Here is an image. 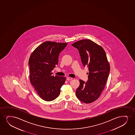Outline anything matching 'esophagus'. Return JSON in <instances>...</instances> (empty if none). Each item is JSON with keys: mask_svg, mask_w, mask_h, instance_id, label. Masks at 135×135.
Wrapping results in <instances>:
<instances>
[{"mask_svg": "<svg viewBox=\"0 0 135 135\" xmlns=\"http://www.w3.org/2000/svg\"><path fill=\"white\" fill-rule=\"evenodd\" d=\"M72 79H73V78H70V77H68V78H67V80L68 81L71 80Z\"/></svg>", "mask_w": 135, "mask_h": 135, "instance_id": "1", "label": "esophagus"}]
</instances>
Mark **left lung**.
I'll list each match as a JSON object with an SVG mask.
<instances>
[{
    "instance_id": "obj_1",
    "label": "left lung",
    "mask_w": 135,
    "mask_h": 135,
    "mask_svg": "<svg viewBox=\"0 0 135 135\" xmlns=\"http://www.w3.org/2000/svg\"><path fill=\"white\" fill-rule=\"evenodd\" d=\"M72 46L79 51L82 64L89 68L87 83L79 80L76 95L82 102L89 104L100 97L104 89L110 71L106 53L102 46L90 40L84 39Z\"/></svg>"
}]
</instances>
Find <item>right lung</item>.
Returning a JSON list of instances; mask_svg holds the SVG:
<instances>
[{
    "label": "right lung",
    "mask_w": 135,
    "mask_h": 135,
    "mask_svg": "<svg viewBox=\"0 0 135 135\" xmlns=\"http://www.w3.org/2000/svg\"><path fill=\"white\" fill-rule=\"evenodd\" d=\"M67 44L45 41L36 48L30 57V82L44 100L51 101L58 97L65 83V77L54 76L51 71L58 64L59 54Z\"/></svg>",
    "instance_id": "right-lung-1"
}]
</instances>
